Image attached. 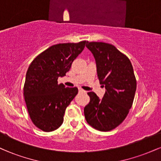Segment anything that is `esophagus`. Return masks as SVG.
I'll list each match as a JSON object with an SVG mask.
<instances>
[{"mask_svg": "<svg viewBox=\"0 0 161 161\" xmlns=\"http://www.w3.org/2000/svg\"><path fill=\"white\" fill-rule=\"evenodd\" d=\"M79 92H86V91H85V90L82 89V88H79Z\"/></svg>", "mask_w": 161, "mask_h": 161, "instance_id": "obj_1", "label": "esophagus"}]
</instances>
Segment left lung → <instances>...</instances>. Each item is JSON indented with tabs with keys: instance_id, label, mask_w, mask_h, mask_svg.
Segmentation results:
<instances>
[{
	"instance_id": "left-lung-1",
	"label": "left lung",
	"mask_w": 161,
	"mask_h": 161,
	"mask_svg": "<svg viewBox=\"0 0 161 161\" xmlns=\"http://www.w3.org/2000/svg\"><path fill=\"white\" fill-rule=\"evenodd\" d=\"M86 47L95 57L100 84L106 92L101 99L88 92L90 102L84 108L85 117L93 128L110 131L122 123L132 108L136 91L133 67L128 57L110 44L87 42Z\"/></svg>"
}]
</instances>
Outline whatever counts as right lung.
Masks as SVG:
<instances>
[{"label":"right lung","mask_w":161,"mask_h":161,"mask_svg":"<svg viewBox=\"0 0 161 161\" xmlns=\"http://www.w3.org/2000/svg\"><path fill=\"white\" fill-rule=\"evenodd\" d=\"M86 41L52 45L33 60L28 68L23 95L32 123L44 132H52L64 122V116L78 88L58 84L72 63L83 51Z\"/></svg>","instance_id":"1"}]
</instances>
